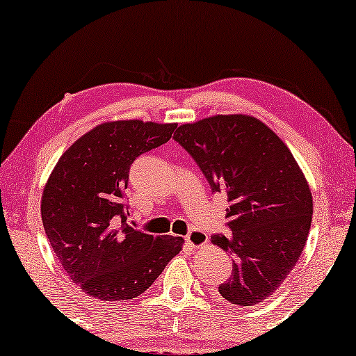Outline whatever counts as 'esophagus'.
<instances>
[{"label":"esophagus","instance_id":"obj_1","mask_svg":"<svg viewBox=\"0 0 356 356\" xmlns=\"http://www.w3.org/2000/svg\"><path fill=\"white\" fill-rule=\"evenodd\" d=\"M184 240H186L189 246L202 248V246L207 245L209 236H207V233H204L201 230H193V232H189L186 236H184Z\"/></svg>","mask_w":356,"mask_h":356}]
</instances>
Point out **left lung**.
<instances>
[{
  "instance_id": "8db88e82",
  "label": "left lung",
  "mask_w": 356,
  "mask_h": 356,
  "mask_svg": "<svg viewBox=\"0 0 356 356\" xmlns=\"http://www.w3.org/2000/svg\"><path fill=\"white\" fill-rule=\"evenodd\" d=\"M173 139L194 159L212 193L227 194L230 236L213 245L233 256L218 293L252 306L279 289L298 262L313 217V196L290 149L250 115H216L181 124Z\"/></svg>"
}]
</instances>
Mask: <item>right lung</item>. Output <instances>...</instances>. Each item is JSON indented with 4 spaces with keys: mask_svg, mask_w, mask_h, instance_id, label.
Returning <instances> with one entry per match:
<instances>
[{
    "mask_svg": "<svg viewBox=\"0 0 356 356\" xmlns=\"http://www.w3.org/2000/svg\"><path fill=\"white\" fill-rule=\"evenodd\" d=\"M175 123L106 121L76 140L42 194L47 238L71 280L94 298L133 300L181 251V236H154L126 223L123 191L139 155L168 143Z\"/></svg>",
    "mask_w": 356,
    "mask_h": 356,
    "instance_id": "obj_1",
    "label": "right lung"
}]
</instances>
